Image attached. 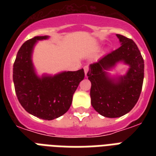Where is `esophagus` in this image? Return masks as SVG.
Here are the masks:
<instances>
[{
  "mask_svg": "<svg viewBox=\"0 0 156 156\" xmlns=\"http://www.w3.org/2000/svg\"><path fill=\"white\" fill-rule=\"evenodd\" d=\"M84 72H85V74L86 75H87V73H88V71H89V67H88L87 66H84Z\"/></svg>",
  "mask_w": 156,
  "mask_h": 156,
  "instance_id": "34e87169",
  "label": "esophagus"
}]
</instances>
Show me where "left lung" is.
<instances>
[{"label": "left lung", "instance_id": "obj_1", "mask_svg": "<svg viewBox=\"0 0 156 156\" xmlns=\"http://www.w3.org/2000/svg\"><path fill=\"white\" fill-rule=\"evenodd\" d=\"M121 46L91 64L88 79L91 83V105L100 115L115 118L131 111L138 102L144 78V61L131 39L117 34ZM119 61L130 66L126 76L111 79L105 71Z\"/></svg>", "mask_w": 156, "mask_h": 156}]
</instances>
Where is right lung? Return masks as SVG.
<instances>
[{"instance_id":"obj_1","label":"right lung","mask_w":156,"mask_h":156,"mask_svg":"<svg viewBox=\"0 0 156 156\" xmlns=\"http://www.w3.org/2000/svg\"><path fill=\"white\" fill-rule=\"evenodd\" d=\"M48 38L47 35L35 36L22 45L13 64V79L16 95L23 108L33 116L50 121L68 111L85 73L82 69L38 77L31 60L33 48L38 40Z\"/></svg>"}]
</instances>
